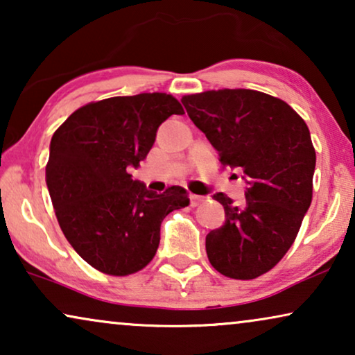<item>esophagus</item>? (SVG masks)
Returning a JSON list of instances; mask_svg holds the SVG:
<instances>
[{"instance_id":"1","label":"esophagus","mask_w":355,"mask_h":355,"mask_svg":"<svg viewBox=\"0 0 355 355\" xmlns=\"http://www.w3.org/2000/svg\"><path fill=\"white\" fill-rule=\"evenodd\" d=\"M203 202H205V198H203V197H200V196H191V205L192 207L200 205V203H203Z\"/></svg>"}]
</instances>
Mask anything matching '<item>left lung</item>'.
I'll return each instance as SVG.
<instances>
[{"label":"left lung","mask_w":355,"mask_h":355,"mask_svg":"<svg viewBox=\"0 0 355 355\" xmlns=\"http://www.w3.org/2000/svg\"><path fill=\"white\" fill-rule=\"evenodd\" d=\"M181 101L223 166L242 169L247 184L241 205L213 196L225 225L207 234L208 260L227 278L254 279L283 259L312 202L317 158L307 124L286 101L257 90H210Z\"/></svg>","instance_id":"1"}]
</instances>
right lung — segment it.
I'll list each match as a JSON object with an SVG mask.
<instances>
[{
  "label": "right lung",
  "instance_id": "add662e5",
  "mask_svg": "<svg viewBox=\"0 0 355 355\" xmlns=\"http://www.w3.org/2000/svg\"><path fill=\"white\" fill-rule=\"evenodd\" d=\"M166 94L113 96L74 111L53 134L46 186L66 239L87 263L106 275L142 270L157 254L168 213L189 205L186 189L163 193L134 181L171 114H182Z\"/></svg>",
  "mask_w": 355,
  "mask_h": 355
}]
</instances>
